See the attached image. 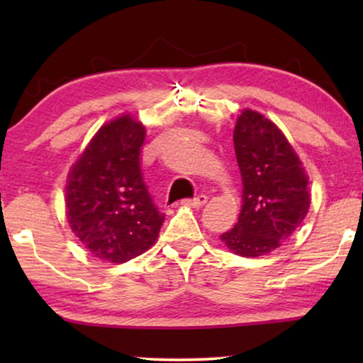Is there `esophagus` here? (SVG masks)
<instances>
[{
	"label": "esophagus",
	"mask_w": 363,
	"mask_h": 363,
	"mask_svg": "<svg viewBox=\"0 0 363 363\" xmlns=\"http://www.w3.org/2000/svg\"><path fill=\"white\" fill-rule=\"evenodd\" d=\"M208 201V196L206 195H198L196 198H193V200H183V205H188V206H195V208H201L205 203Z\"/></svg>",
	"instance_id": "1"
}]
</instances>
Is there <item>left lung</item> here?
<instances>
[{"mask_svg": "<svg viewBox=\"0 0 363 363\" xmlns=\"http://www.w3.org/2000/svg\"><path fill=\"white\" fill-rule=\"evenodd\" d=\"M242 180V206L221 241L235 255L257 257L286 241L309 211V177L279 128L259 112L246 111L233 132Z\"/></svg>", "mask_w": 363, "mask_h": 363, "instance_id": "1", "label": "left lung"}]
</instances>
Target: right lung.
<instances>
[{
	"label": "right lung",
	"mask_w": 363,
	"mask_h": 363,
	"mask_svg": "<svg viewBox=\"0 0 363 363\" xmlns=\"http://www.w3.org/2000/svg\"><path fill=\"white\" fill-rule=\"evenodd\" d=\"M145 127L130 116L106 123L67 177V221L94 256L127 262L157 241L165 215L148 193L140 168Z\"/></svg>",
	"instance_id": "1"
}]
</instances>
